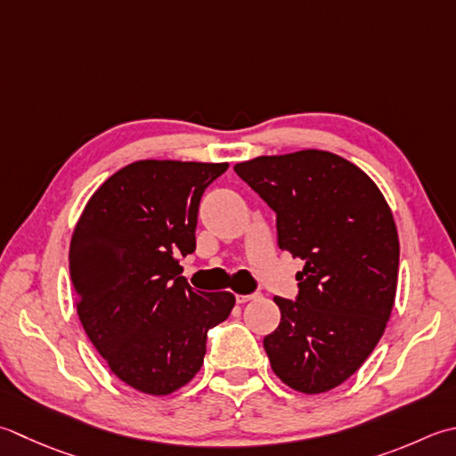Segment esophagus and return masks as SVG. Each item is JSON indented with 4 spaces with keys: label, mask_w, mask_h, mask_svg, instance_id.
Listing matches in <instances>:
<instances>
[{
    "label": "esophagus",
    "mask_w": 456,
    "mask_h": 456,
    "mask_svg": "<svg viewBox=\"0 0 456 456\" xmlns=\"http://www.w3.org/2000/svg\"><path fill=\"white\" fill-rule=\"evenodd\" d=\"M256 298V294H237V302L239 305H245V302Z\"/></svg>",
    "instance_id": "34e87169"
}]
</instances>
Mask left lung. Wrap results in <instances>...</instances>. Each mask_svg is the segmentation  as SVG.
Returning a JSON list of instances; mask_svg holds the SVG:
<instances>
[{"label": "left lung", "instance_id": "obj_1", "mask_svg": "<svg viewBox=\"0 0 456 456\" xmlns=\"http://www.w3.org/2000/svg\"><path fill=\"white\" fill-rule=\"evenodd\" d=\"M235 172L276 213L279 247L305 261L298 297H274L281 324L263 340L273 371L306 395L352 378L386 332L399 237L371 177L326 150L258 156Z\"/></svg>", "mask_w": 456, "mask_h": 456}]
</instances>
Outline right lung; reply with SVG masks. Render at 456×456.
Returning <instances> with one entry per match:
<instances>
[{"mask_svg": "<svg viewBox=\"0 0 456 456\" xmlns=\"http://www.w3.org/2000/svg\"><path fill=\"white\" fill-rule=\"evenodd\" d=\"M227 162L140 159L112 174L75 225L69 271L88 340L120 381L169 395L201 370L208 332L235 306L193 290L180 258L195 251L201 195Z\"/></svg>", "mask_w": 456, "mask_h": 456, "instance_id": "obj_1", "label": "right lung"}]
</instances>
